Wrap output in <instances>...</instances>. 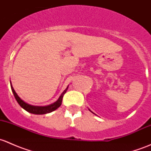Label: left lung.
I'll use <instances>...</instances> for the list:
<instances>
[{"label": "left lung", "instance_id": "obj_1", "mask_svg": "<svg viewBox=\"0 0 151 151\" xmlns=\"http://www.w3.org/2000/svg\"><path fill=\"white\" fill-rule=\"evenodd\" d=\"M89 110H90V109H89ZM90 111H91V110H90Z\"/></svg>", "mask_w": 151, "mask_h": 151}]
</instances>
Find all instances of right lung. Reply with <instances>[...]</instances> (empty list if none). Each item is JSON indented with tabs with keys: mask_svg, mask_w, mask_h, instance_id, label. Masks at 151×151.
Instances as JSON below:
<instances>
[{
	"mask_svg": "<svg viewBox=\"0 0 151 151\" xmlns=\"http://www.w3.org/2000/svg\"><path fill=\"white\" fill-rule=\"evenodd\" d=\"M11 88H12V92H13V94L14 96L15 99H16L17 101L18 104H19V106H20L21 107L23 108L25 110H26L27 112H30V113L35 114V115H44V114L50 113V112L55 110V109H57L61 105L63 95L66 93L67 89H68V87H67L66 89H65V91L62 93L61 95L60 96L59 99L55 101V102H54L52 104L47 105V106H33V105H30L28 104V103L25 102L23 100H22L19 96H18L17 93L15 92L14 89L13 87H12V83H11Z\"/></svg>",
	"mask_w": 151,
	"mask_h": 151,
	"instance_id": "right-lung-1",
	"label": "right lung"
}]
</instances>
